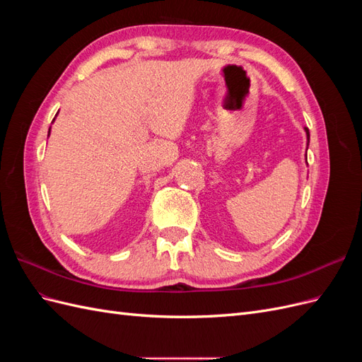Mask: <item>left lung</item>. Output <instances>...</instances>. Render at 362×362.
<instances>
[{"label": "left lung", "mask_w": 362, "mask_h": 362, "mask_svg": "<svg viewBox=\"0 0 362 362\" xmlns=\"http://www.w3.org/2000/svg\"><path fill=\"white\" fill-rule=\"evenodd\" d=\"M305 133H306V139H308V144H310V129L305 128Z\"/></svg>", "instance_id": "1"}]
</instances>
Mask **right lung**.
Returning <instances> with one entry per match:
<instances>
[{
    "label": "right lung",
    "mask_w": 362,
    "mask_h": 362,
    "mask_svg": "<svg viewBox=\"0 0 362 362\" xmlns=\"http://www.w3.org/2000/svg\"><path fill=\"white\" fill-rule=\"evenodd\" d=\"M49 129H51V128H49ZM48 136H49V131H48Z\"/></svg>",
    "instance_id": "obj_1"
}]
</instances>
